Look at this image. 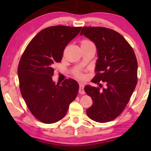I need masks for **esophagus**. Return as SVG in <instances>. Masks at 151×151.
<instances>
[{
	"instance_id": "34e87169",
	"label": "esophagus",
	"mask_w": 151,
	"mask_h": 151,
	"mask_svg": "<svg viewBox=\"0 0 151 151\" xmlns=\"http://www.w3.org/2000/svg\"><path fill=\"white\" fill-rule=\"evenodd\" d=\"M84 87H85V85L83 83H80V85H79V93L82 94H84L85 93V90H84Z\"/></svg>"
}]
</instances>
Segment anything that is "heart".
<instances>
[{
    "mask_svg": "<svg viewBox=\"0 0 151 151\" xmlns=\"http://www.w3.org/2000/svg\"><path fill=\"white\" fill-rule=\"evenodd\" d=\"M90 43H93L92 42H91L90 40H84L83 41L81 42V45H85V44H90ZM75 75L76 76H78L79 78H83V75H82V74L79 73H76L75 74Z\"/></svg>",
    "mask_w": 151,
    "mask_h": 151,
    "instance_id": "1",
    "label": "heart"
}]
</instances>
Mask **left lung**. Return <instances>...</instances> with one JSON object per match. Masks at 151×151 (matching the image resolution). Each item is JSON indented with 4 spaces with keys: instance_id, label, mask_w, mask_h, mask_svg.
Returning a JSON list of instances; mask_svg holds the SVG:
<instances>
[{
    "instance_id": "8db88e82",
    "label": "left lung",
    "mask_w": 151,
    "mask_h": 151,
    "mask_svg": "<svg viewBox=\"0 0 151 151\" xmlns=\"http://www.w3.org/2000/svg\"><path fill=\"white\" fill-rule=\"evenodd\" d=\"M83 35L95 44L98 55L96 75L91 81L99 86L100 81L106 84L103 90L90 85L85 86L86 93L93 101L86 114L96 122L111 121L121 114L136 87V56L131 46L115 30L85 27L80 34Z\"/></svg>"
}]
</instances>
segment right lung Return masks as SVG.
<instances>
[{
  "label": "right lung",
  "instance_id": "obj_1",
  "mask_svg": "<svg viewBox=\"0 0 151 151\" xmlns=\"http://www.w3.org/2000/svg\"><path fill=\"white\" fill-rule=\"evenodd\" d=\"M82 27L53 26L42 30L29 42L20 58L18 76L22 98L39 121L52 124L65 116L77 96L79 85L72 78L55 84L54 66Z\"/></svg>",
  "mask_w": 151,
  "mask_h": 151
}]
</instances>
